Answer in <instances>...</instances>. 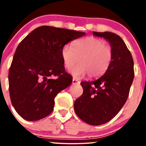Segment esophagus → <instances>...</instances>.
Listing matches in <instances>:
<instances>
[{"instance_id": "esophagus-1", "label": "esophagus", "mask_w": 146, "mask_h": 146, "mask_svg": "<svg viewBox=\"0 0 146 146\" xmlns=\"http://www.w3.org/2000/svg\"><path fill=\"white\" fill-rule=\"evenodd\" d=\"M72 83H73V84H78L80 83V82L79 81V80H76V79H73V82H72Z\"/></svg>"}]
</instances>
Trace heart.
Returning a JSON list of instances; mask_svg holds the SVG:
<instances>
[{
    "instance_id": "b5f03b06",
    "label": "heart",
    "mask_w": 146,
    "mask_h": 146,
    "mask_svg": "<svg viewBox=\"0 0 146 146\" xmlns=\"http://www.w3.org/2000/svg\"><path fill=\"white\" fill-rule=\"evenodd\" d=\"M61 56L64 65L71 68L73 77L80 78L88 74L89 78L101 76L109 68L113 61V51L105 42L95 37H86L73 42V46L65 44L62 48Z\"/></svg>"
}]
</instances>
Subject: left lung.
Instances as JSON below:
<instances>
[{"label": "left lung", "instance_id": "left-lung-1", "mask_svg": "<svg viewBox=\"0 0 146 146\" xmlns=\"http://www.w3.org/2000/svg\"><path fill=\"white\" fill-rule=\"evenodd\" d=\"M93 33L110 43L113 61L100 78L80 83L84 91L75 100L74 110L82 121L99 125L110 121L125 104L135 73L132 55L121 37L108 31Z\"/></svg>", "mask_w": 146, "mask_h": 146}]
</instances>
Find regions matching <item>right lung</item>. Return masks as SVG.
Wrapping results in <instances>:
<instances>
[{"label": "right lung", "mask_w": 146, "mask_h": 146, "mask_svg": "<svg viewBox=\"0 0 146 146\" xmlns=\"http://www.w3.org/2000/svg\"><path fill=\"white\" fill-rule=\"evenodd\" d=\"M86 33L41 26L18 44L9 71L11 104L20 116L37 121L53 111L54 99L72 83L65 72L62 48ZM57 76L56 79L50 78Z\"/></svg>", "instance_id": "obj_1"}]
</instances>
